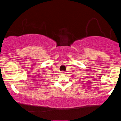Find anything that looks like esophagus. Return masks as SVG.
Returning a JSON list of instances; mask_svg holds the SVG:
<instances>
[{"instance_id": "1", "label": "esophagus", "mask_w": 121, "mask_h": 121, "mask_svg": "<svg viewBox=\"0 0 121 121\" xmlns=\"http://www.w3.org/2000/svg\"><path fill=\"white\" fill-rule=\"evenodd\" d=\"M62 73V74H64V73H65V72L64 71H61V73Z\"/></svg>"}]
</instances>
